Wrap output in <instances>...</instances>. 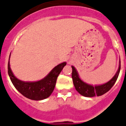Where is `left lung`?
<instances>
[{
  "instance_id": "obj_1",
  "label": "left lung",
  "mask_w": 126,
  "mask_h": 126,
  "mask_svg": "<svg viewBox=\"0 0 126 126\" xmlns=\"http://www.w3.org/2000/svg\"><path fill=\"white\" fill-rule=\"evenodd\" d=\"M72 78L73 81V84L76 90L79 92L81 95L87 97H91L94 96H100L109 91L115 81H117L119 73L120 70V60L119 61V65L118 70L114 76L111 78L108 82L105 83L104 84L94 85L88 84L85 81H83L81 78H79L78 71H76V68L72 65Z\"/></svg>"
}]
</instances>
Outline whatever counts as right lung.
Listing matches in <instances>:
<instances>
[{
    "instance_id": "right-lung-1",
    "label": "right lung",
    "mask_w": 126,
    "mask_h": 126,
    "mask_svg": "<svg viewBox=\"0 0 126 126\" xmlns=\"http://www.w3.org/2000/svg\"><path fill=\"white\" fill-rule=\"evenodd\" d=\"M11 55V54H10ZM9 58L8 61V75L15 87L27 98L35 101H40L48 98L53 92L55 87L58 76L62 69L66 65V62L59 64L43 79L36 81H21L13 75L10 67Z\"/></svg>"
}]
</instances>
